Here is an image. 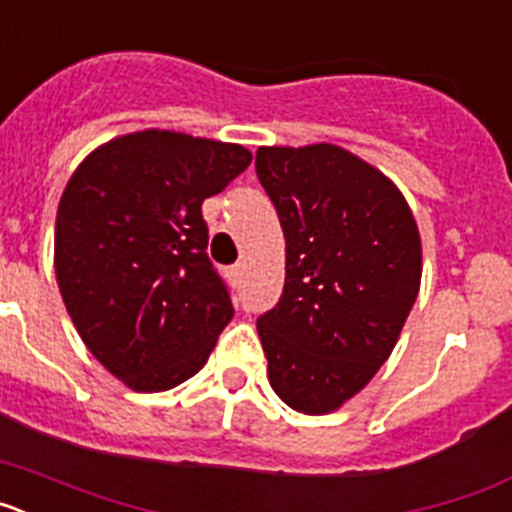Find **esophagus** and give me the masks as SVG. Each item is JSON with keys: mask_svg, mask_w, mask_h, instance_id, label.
I'll list each match as a JSON object with an SVG mask.
<instances>
[{"mask_svg": "<svg viewBox=\"0 0 512 512\" xmlns=\"http://www.w3.org/2000/svg\"><path fill=\"white\" fill-rule=\"evenodd\" d=\"M241 274H243V264L230 266V277H233V279H241Z\"/></svg>", "mask_w": 512, "mask_h": 512, "instance_id": "esophagus-1", "label": "esophagus"}]
</instances>
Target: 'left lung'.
Returning a JSON list of instances; mask_svg holds the SVG:
<instances>
[{"mask_svg": "<svg viewBox=\"0 0 512 512\" xmlns=\"http://www.w3.org/2000/svg\"><path fill=\"white\" fill-rule=\"evenodd\" d=\"M256 174L287 243L284 292L261 315L271 390L328 415L390 359L420 289L418 223L397 184L333 143L261 146Z\"/></svg>", "mask_w": 512, "mask_h": 512, "instance_id": "8db88e82", "label": "left lung"}]
</instances>
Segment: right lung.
Wrapping results in <instances>:
<instances>
[{
	"label": "right lung",
	"instance_id": "add662e5",
	"mask_svg": "<svg viewBox=\"0 0 512 512\" xmlns=\"http://www.w3.org/2000/svg\"><path fill=\"white\" fill-rule=\"evenodd\" d=\"M238 143L138 130L94 148L63 189L53 266L94 359L135 392L187 382L233 318L202 202L251 164Z\"/></svg>",
	"mask_w": 512,
	"mask_h": 512
}]
</instances>
